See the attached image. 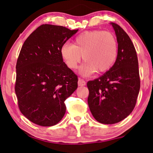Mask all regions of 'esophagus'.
Here are the masks:
<instances>
[{"label": "esophagus", "mask_w": 153, "mask_h": 153, "mask_svg": "<svg viewBox=\"0 0 153 153\" xmlns=\"http://www.w3.org/2000/svg\"><path fill=\"white\" fill-rule=\"evenodd\" d=\"M78 85L79 86H84L85 85V81L83 80V79H79L78 81Z\"/></svg>", "instance_id": "esophagus-1"}]
</instances>
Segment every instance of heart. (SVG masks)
<instances>
[{
  "label": "heart",
  "mask_w": 153,
  "mask_h": 153,
  "mask_svg": "<svg viewBox=\"0 0 153 153\" xmlns=\"http://www.w3.org/2000/svg\"><path fill=\"white\" fill-rule=\"evenodd\" d=\"M60 53L70 70L78 67L83 56L85 62L79 69V73L88 76L96 71L102 73L111 68L117 58L118 44L115 37L108 32L85 31L75 37L73 45L64 44Z\"/></svg>",
  "instance_id": "b5f03b06"
}]
</instances>
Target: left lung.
<instances>
[{
  "label": "left lung",
  "instance_id": "left-lung-1",
  "mask_svg": "<svg viewBox=\"0 0 153 153\" xmlns=\"http://www.w3.org/2000/svg\"><path fill=\"white\" fill-rule=\"evenodd\" d=\"M116 33V62L99 78L87 83L90 110L103 124H115L127 118L136 105L140 90L139 62L131 39L118 24L110 23Z\"/></svg>",
  "mask_w": 153,
  "mask_h": 153
}]
</instances>
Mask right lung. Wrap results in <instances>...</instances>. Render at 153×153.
<instances>
[{
	"label": "right lung",
	"mask_w": 153,
	"mask_h": 153,
	"mask_svg": "<svg viewBox=\"0 0 153 153\" xmlns=\"http://www.w3.org/2000/svg\"><path fill=\"white\" fill-rule=\"evenodd\" d=\"M79 30L43 24L21 49L16 65L15 93L22 114L35 124L55 125L66 111L64 102L78 87L77 76L60 56V48Z\"/></svg>",
	"instance_id": "obj_1"
}]
</instances>
